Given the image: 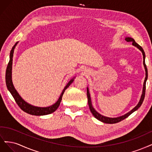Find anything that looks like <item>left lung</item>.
Here are the masks:
<instances>
[{"instance_id": "1", "label": "left lung", "mask_w": 152, "mask_h": 152, "mask_svg": "<svg viewBox=\"0 0 152 152\" xmlns=\"http://www.w3.org/2000/svg\"><path fill=\"white\" fill-rule=\"evenodd\" d=\"M125 40L128 42H133V43H132V45H133L134 47H136V48H138V49L142 52V54H143V66H144L145 69V81H144V83H143V91H142V94H141V98H140L138 104H137L136 106H135L133 109L131 110L129 112H128V113L125 114L123 115L117 117H106V116H104V115L100 114L94 108V107H93L92 104H91V97H90V94L88 87H87L86 94H87V97H88V103L89 108H90V110L91 112L96 119H97L98 120H99L101 122H104V123H106V124H115V123H117V122H120L122 120H124V119L127 118V117H128L129 115H130L132 113H133L134 111H136V110H138L140 108V106L142 104V103H143V102L144 100V99H145V90H146V80H147V79H148V70H147V68H146V66L145 64V52H144L143 49L142 48V47L141 46H140L138 44L134 41L133 38L127 37L125 38Z\"/></svg>"}]
</instances>
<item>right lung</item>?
I'll use <instances>...</instances> for the list:
<instances>
[{"label": "right lung", "mask_w": 152, "mask_h": 152, "mask_svg": "<svg viewBox=\"0 0 152 152\" xmlns=\"http://www.w3.org/2000/svg\"><path fill=\"white\" fill-rule=\"evenodd\" d=\"M18 43V42L15 43V45L13 46L12 48V50L10 52V57H9V62L8 63V65L6 69V83L8 90L10 91L12 96L15 100L18 106L20 107L21 109L23 110L24 112H26V113L33 115H48L53 113V112H55L57 108L59 106L62 100V95L64 93L65 90L69 87L71 83L74 81L75 77L73 78L67 83V85L64 87V88L62 90L61 94L58 98V100L54 104H53L49 107H37V106H34L33 105H31L28 104L27 102L24 100L23 98L19 95L18 92L14 88L12 81V58H13V53L14 51V48H15L17 44Z\"/></svg>", "instance_id": "1"}]
</instances>
